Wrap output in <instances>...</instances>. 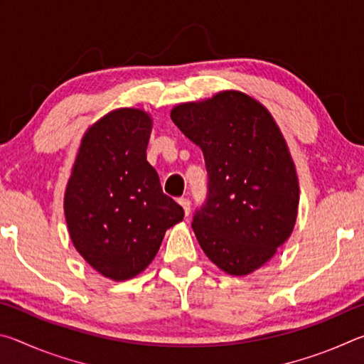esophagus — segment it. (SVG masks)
Here are the masks:
<instances>
[{
    "label": "esophagus",
    "mask_w": 364,
    "mask_h": 364,
    "mask_svg": "<svg viewBox=\"0 0 364 364\" xmlns=\"http://www.w3.org/2000/svg\"><path fill=\"white\" fill-rule=\"evenodd\" d=\"M178 204L183 207L184 215H186V217H188L189 212H191V202H189V199H186V197H180V199H178Z\"/></svg>",
    "instance_id": "esophagus-1"
}]
</instances>
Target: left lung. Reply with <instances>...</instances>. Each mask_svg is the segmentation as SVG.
Instances as JSON below:
<instances>
[{
	"label": "left lung",
	"mask_w": 364,
	"mask_h": 364,
	"mask_svg": "<svg viewBox=\"0 0 364 364\" xmlns=\"http://www.w3.org/2000/svg\"><path fill=\"white\" fill-rule=\"evenodd\" d=\"M170 117L205 159L208 197L193 220L197 241L225 273H254L297 221V170L278 123L237 90L178 104Z\"/></svg>",
	"instance_id": "1"
}]
</instances>
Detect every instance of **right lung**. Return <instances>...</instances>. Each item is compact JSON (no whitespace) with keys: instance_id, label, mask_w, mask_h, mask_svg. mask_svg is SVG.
<instances>
[{"instance_id":"1","label":"right lung","mask_w":364,"mask_h":364,"mask_svg":"<svg viewBox=\"0 0 364 364\" xmlns=\"http://www.w3.org/2000/svg\"><path fill=\"white\" fill-rule=\"evenodd\" d=\"M152 117L110 110L85 132L64 193L69 236L104 278L127 281L157 255L165 231L184 217L146 160Z\"/></svg>"}]
</instances>
